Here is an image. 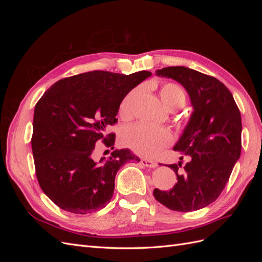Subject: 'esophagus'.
Wrapping results in <instances>:
<instances>
[{
  "instance_id": "esophagus-1",
  "label": "esophagus",
  "mask_w": 262,
  "mask_h": 262,
  "mask_svg": "<svg viewBox=\"0 0 262 262\" xmlns=\"http://www.w3.org/2000/svg\"><path fill=\"white\" fill-rule=\"evenodd\" d=\"M141 164L143 165V166H145V167H149V168H155L156 166H157V162L146 160V158H143V160H141Z\"/></svg>"
}]
</instances>
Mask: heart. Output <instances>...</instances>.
<instances>
[{
    "mask_svg": "<svg viewBox=\"0 0 262 262\" xmlns=\"http://www.w3.org/2000/svg\"><path fill=\"white\" fill-rule=\"evenodd\" d=\"M140 94V89L131 90L122 98L119 106V116L123 120L130 119L133 114L134 101ZM161 98L170 110L181 108L186 104V93L175 83H166L161 87ZM122 143L134 152L143 156H154L165 146L171 143V132L162 126L149 125L146 123H134L122 131Z\"/></svg>",
    "mask_w": 262,
    "mask_h": 262,
    "instance_id": "obj_1",
    "label": "heart"
}]
</instances>
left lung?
Here are the masks:
<instances>
[{"mask_svg":"<svg viewBox=\"0 0 262 262\" xmlns=\"http://www.w3.org/2000/svg\"><path fill=\"white\" fill-rule=\"evenodd\" d=\"M188 92L193 113L175 150L182 152L171 164L177 184L169 191L154 189L155 199L172 211L191 212L215 201L223 191L242 150V117L232 93L217 78L186 67L157 70Z\"/></svg>","mask_w":262,"mask_h":262,"instance_id":"obj_1","label":"left lung"}]
</instances>
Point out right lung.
Segmentation results:
<instances>
[{
	"label": "right lung",
	"instance_id": "add662e5",
	"mask_svg": "<svg viewBox=\"0 0 262 262\" xmlns=\"http://www.w3.org/2000/svg\"><path fill=\"white\" fill-rule=\"evenodd\" d=\"M150 75L93 71L62 78L45 92L35 107L33 148L39 186L62 210L87 214L112 200L117 171L140 158L128 148L115 149L108 160L95 158L101 141L114 148L115 133L107 128L118 122L122 98Z\"/></svg>",
	"mask_w": 262,
	"mask_h": 262
}]
</instances>
